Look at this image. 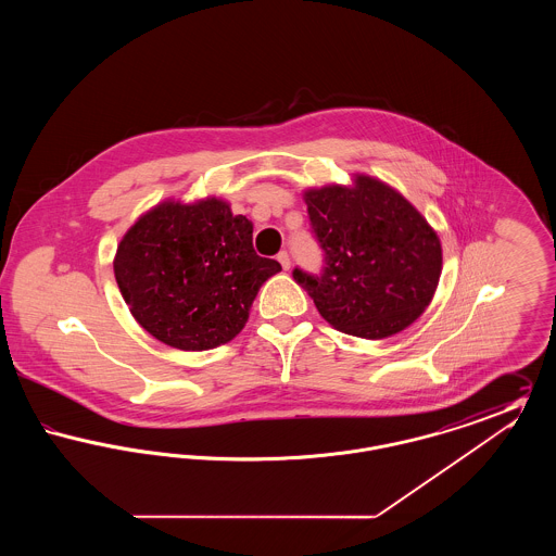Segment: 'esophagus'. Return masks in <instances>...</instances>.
Returning <instances> with one entry per match:
<instances>
[{"label":"esophagus","instance_id":"esophagus-1","mask_svg":"<svg viewBox=\"0 0 556 556\" xmlns=\"http://www.w3.org/2000/svg\"><path fill=\"white\" fill-rule=\"evenodd\" d=\"M277 261H279V263H281V266H283V268H286V270H288V268H290V254H288V252H286V250H283V252H279V254H277Z\"/></svg>","mask_w":556,"mask_h":556}]
</instances>
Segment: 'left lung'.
Here are the masks:
<instances>
[{"label": "left lung", "mask_w": 556, "mask_h": 556, "mask_svg": "<svg viewBox=\"0 0 556 556\" xmlns=\"http://www.w3.org/2000/svg\"><path fill=\"white\" fill-rule=\"evenodd\" d=\"M311 231L323 250L318 273L293 268L320 317L356 338L381 340L421 317L438 288L442 245L419 211L392 187L356 186L304 193Z\"/></svg>", "instance_id": "obj_1"}]
</instances>
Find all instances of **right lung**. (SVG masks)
<instances>
[{
    "label": "right lung",
    "instance_id": "obj_1",
    "mask_svg": "<svg viewBox=\"0 0 556 556\" xmlns=\"http://www.w3.org/2000/svg\"><path fill=\"white\" fill-rule=\"evenodd\" d=\"M281 265L252 245V223L227 202H164L121 241L114 275L132 317L162 344L208 350L243 329Z\"/></svg>",
    "mask_w": 556,
    "mask_h": 556
}]
</instances>
